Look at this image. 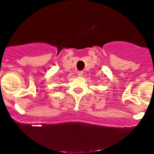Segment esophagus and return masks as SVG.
Returning <instances> with one entry per match:
<instances>
[{
	"label": "esophagus",
	"mask_w": 154,
	"mask_h": 154,
	"mask_svg": "<svg viewBox=\"0 0 154 154\" xmlns=\"http://www.w3.org/2000/svg\"><path fill=\"white\" fill-rule=\"evenodd\" d=\"M78 75L80 76V77H82V76L83 75V72H82V71L79 72H78Z\"/></svg>",
	"instance_id": "obj_1"
}]
</instances>
